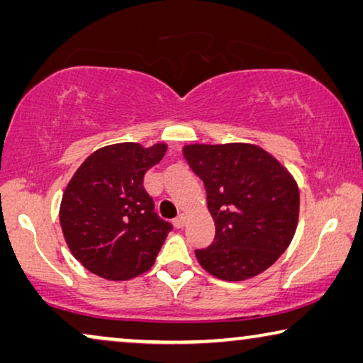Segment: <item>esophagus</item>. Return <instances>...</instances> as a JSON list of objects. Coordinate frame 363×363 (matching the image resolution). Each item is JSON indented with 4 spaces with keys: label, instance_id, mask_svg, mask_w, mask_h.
Masks as SVG:
<instances>
[{
    "label": "esophagus",
    "instance_id": "1",
    "mask_svg": "<svg viewBox=\"0 0 363 363\" xmlns=\"http://www.w3.org/2000/svg\"><path fill=\"white\" fill-rule=\"evenodd\" d=\"M185 223H186V216H185V213H180V215H178L175 220H173V225H175L178 230H180V228H183L185 226Z\"/></svg>",
    "mask_w": 363,
    "mask_h": 363
}]
</instances>
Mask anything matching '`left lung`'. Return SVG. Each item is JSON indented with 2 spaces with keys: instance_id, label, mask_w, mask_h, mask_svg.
I'll list each match as a JSON object with an SVG mask.
<instances>
[{
  "instance_id": "left-lung-1",
  "label": "left lung",
  "mask_w": 363,
  "mask_h": 363,
  "mask_svg": "<svg viewBox=\"0 0 363 363\" xmlns=\"http://www.w3.org/2000/svg\"><path fill=\"white\" fill-rule=\"evenodd\" d=\"M188 165L205 183L215 241L196 250L205 271L245 281L274 264L294 238L299 188L271 153L252 143L183 147Z\"/></svg>"
}]
</instances>
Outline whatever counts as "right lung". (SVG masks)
Segmentation results:
<instances>
[{"label":"right lung","instance_id":"obj_1","mask_svg":"<svg viewBox=\"0 0 363 363\" xmlns=\"http://www.w3.org/2000/svg\"><path fill=\"white\" fill-rule=\"evenodd\" d=\"M165 143H113L91 153L64 190L59 221L69 250L94 274L127 281L150 269L172 225L157 215L143 177Z\"/></svg>","mask_w":363,"mask_h":363}]
</instances>
